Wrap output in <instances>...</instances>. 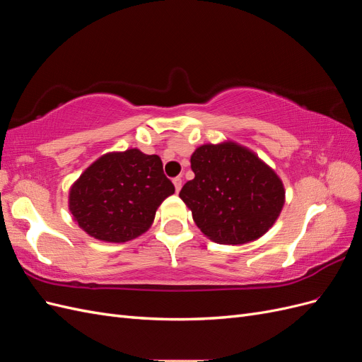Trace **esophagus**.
<instances>
[{"mask_svg": "<svg viewBox=\"0 0 362 362\" xmlns=\"http://www.w3.org/2000/svg\"><path fill=\"white\" fill-rule=\"evenodd\" d=\"M173 185H175V190H177V193L181 190V187H182V180H181V177H177V178H173Z\"/></svg>", "mask_w": 362, "mask_h": 362, "instance_id": "34e87169", "label": "esophagus"}]
</instances>
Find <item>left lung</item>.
I'll return each mask as SVG.
<instances>
[{"instance_id":"left-lung-1","label":"left lung","mask_w":362,"mask_h":362,"mask_svg":"<svg viewBox=\"0 0 362 362\" xmlns=\"http://www.w3.org/2000/svg\"><path fill=\"white\" fill-rule=\"evenodd\" d=\"M194 178L180 198L201 231L221 245H243L275 223L284 205L278 175L235 144L204 145L190 158Z\"/></svg>"}]
</instances>
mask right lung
Returning a JSON list of instances; mask_svg holds the SVG:
<instances>
[{
	"label": "right lung",
	"instance_id": "1",
	"mask_svg": "<svg viewBox=\"0 0 362 362\" xmlns=\"http://www.w3.org/2000/svg\"><path fill=\"white\" fill-rule=\"evenodd\" d=\"M175 192L158 156L139 149L96 160L69 193V210L84 231L122 243L145 233L158 205Z\"/></svg>",
	"mask_w": 362,
	"mask_h": 362
}]
</instances>
